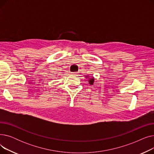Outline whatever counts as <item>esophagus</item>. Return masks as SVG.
Returning <instances> with one entry per match:
<instances>
[{
	"instance_id": "34e87169",
	"label": "esophagus",
	"mask_w": 154,
	"mask_h": 154,
	"mask_svg": "<svg viewBox=\"0 0 154 154\" xmlns=\"http://www.w3.org/2000/svg\"><path fill=\"white\" fill-rule=\"evenodd\" d=\"M71 74L73 75H77V72H72Z\"/></svg>"
}]
</instances>
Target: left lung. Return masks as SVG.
<instances>
[{
  "mask_svg": "<svg viewBox=\"0 0 154 154\" xmlns=\"http://www.w3.org/2000/svg\"><path fill=\"white\" fill-rule=\"evenodd\" d=\"M88 81H89V83H90V84L92 85V84H94V79L92 77V78L90 79H89V80H88Z\"/></svg>",
  "mask_w": 154,
  "mask_h": 154,
  "instance_id": "obj_1",
  "label": "left lung"
}]
</instances>
